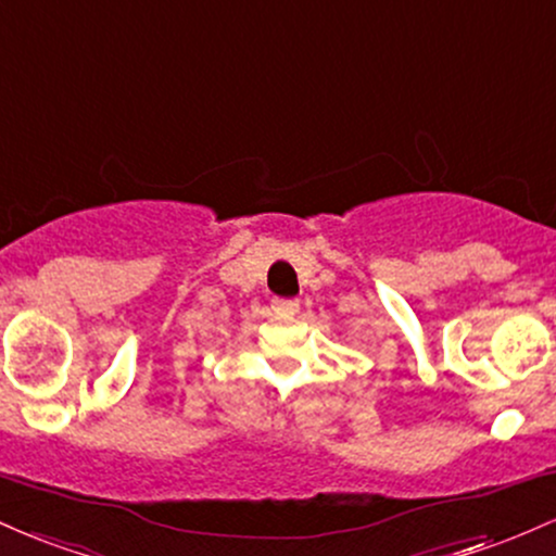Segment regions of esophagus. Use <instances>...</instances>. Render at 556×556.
<instances>
[{"label": "esophagus", "instance_id": "esophagus-1", "mask_svg": "<svg viewBox=\"0 0 556 556\" xmlns=\"http://www.w3.org/2000/svg\"><path fill=\"white\" fill-rule=\"evenodd\" d=\"M298 311H300L298 300H285V298L274 300V314H279V316H295Z\"/></svg>", "mask_w": 556, "mask_h": 556}]
</instances>
